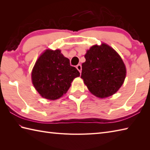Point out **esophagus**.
Segmentation results:
<instances>
[{"mask_svg": "<svg viewBox=\"0 0 150 150\" xmlns=\"http://www.w3.org/2000/svg\"><path fill=\"white\" fill-rule=\"evenodd\" d=\"M76 68H77V69L79 70V72L81 73V71H82V66L81 64H78L77 66H76Z\"/></svg>", "mask_w": 150, "mask_h": 150, "instance_id": "esophagus-1", "label": "esophagus"}]
</instances>
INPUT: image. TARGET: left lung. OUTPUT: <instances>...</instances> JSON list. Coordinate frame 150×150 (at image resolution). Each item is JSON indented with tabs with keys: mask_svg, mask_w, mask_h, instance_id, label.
I'll use <instances>...</instances> for the list:
<instances>
[{
	"mask_svg": "<svg viewBox=\"0 0 150 150\" xmlns=\"http://www.w3.org/2000/svg\"><path fill=\"white\" fill-rule=\"evenodd\" d=\"M82 64L81 78L92 94L99 98L115 93L122 85L126 69L121 57L106 44L87 51Z\"/></svg>",
	"mask_w": 150,
	"mask_h": 150,
	"instance_id": "obj_1",
	"label": "left lung"
}]
</instances>
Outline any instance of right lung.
Instances as JSON below:
<instances>
[{"label": "right lung", "mask_w": 150, "mask_h": 150, "mask_svg": "<svg viewBox=\"0 0 150 150\" xmlns=\"http://www.w3.org/2000/svg\"><path fill=\"white\" fill-rule=\"evenodd\" d=\"M80 73L70 65L69 60L60 50H47L35 64L31 79L37 91L44 98L55 100L65 94L75 78Z\"/></svg>", "instance_id": "right-lung-1"}]
</instances>
